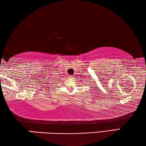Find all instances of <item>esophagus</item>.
<instances>
[{"mask_svg":"<svg viewBox=\"0 0 146 146\" xmlns=\"http://www.w3.org/2000/svg\"><path fill=\"white\" fill-rule=\"evenodd\" d=\"M70 77H72V76H71V75H70Z\"/></svg>","mask_w":146,"mask_h":146,"instance_id":"1","label":"esophagus"}]
</instances>
